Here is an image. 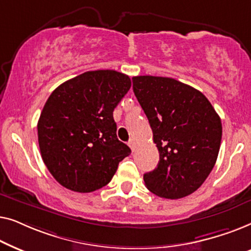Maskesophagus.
<instances>
[{
  "label": "esophagus",
  "instance_id": "obj_1",
  "mask_svg": "<svg viewBox=\"0 0 251 251\" xmlns=\"http://www.w3.org/2000/svg\"><path fill=\"white\" fill-rule=\"evenodd\" d=\"M128 145H129V147H130V149H131V151L133 152V151H135L136 147H137L136 140L135 139H130L129 142H128Z\"/></svg>",
  "mask_w": 251,
  "mask_h": 251
}]
</instances>
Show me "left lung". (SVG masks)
I'll return each instance as SVG.
<instances>
[{
    "label": "left lung",
    "mask_w": 251,
    "mask_h": 251,
    "mask_svg": "<svg viewBox=\"0 0 251 251\" xmlns=\"http://www.w3.org/2000/svg\"><path fill=\"white\" fill-rule=\"evenodd\" d=\"M136 98L149 119L160 153L157 167L144 175L146 187L164 199L198 190L217 160L222 121L207 97L171 77H132Z\"/></svg>",
    "instance_id": "1"
}]
</instances>
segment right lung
I'll return each instance as SVG.
<instances>
[{"label": "right lung", "instance_id": "1", "mask_svg": "<svg viewBox=\"0 0 251 251\" xmlns=\"http://www.w3.org/2000/svg\"><path fill=\"white\" fill-rule=\"evenodd\" d=\"M131 87L128 75L90 71L53 90L37 123L43 162L60 185L90 193L107 185L131 150L116 137L113 111Z\"/></svg>", "mask_w": 251, "mask_h": 251}]
</instances>
